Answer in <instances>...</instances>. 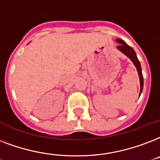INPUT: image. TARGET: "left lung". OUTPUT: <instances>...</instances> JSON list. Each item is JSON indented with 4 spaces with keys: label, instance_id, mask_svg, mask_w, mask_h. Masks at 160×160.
I'll list each match as a JSON object with an SVG mask.
<instances>
[{
    "label": "left lung",
    "instance_id": "1",
    "mask_svg": "<svg viewBox=\"0 0 160 160\" xmlns=\"http://www.w3.org/2000/svg\"><path fill=\"white\" fill-rule=\"evenodd\" d=\"M117 42L119 43V45L118 46L117 48H118V50H120L122 53H124L125 55L128 56V58H130L132 62H133V64L135 65L136 68H137V71H138V76H139V80H140V94L143 91V74H142V69H141V65L139 61H138L137 56H136V53L134 52L133 48L129 47L128 45H127L126 43L123 42L121 39H117Z\"/></svg>",
    "mask_w": 160,
    "mask_h": 160
}]
</instances>
